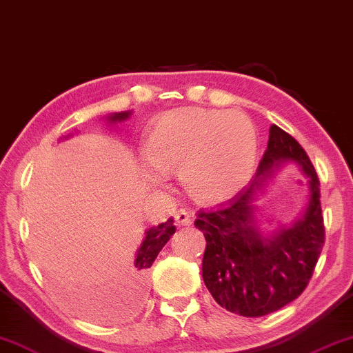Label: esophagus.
Segmentation results:
<instances>
[{
  "mask_svg": "<svg viewBox=\"0 0 353 353\" xmlns=\"http://www.w3.org/2000/svg\"><path fill=\"white\" fill-rule=\"evenodd\" d=\"M175 221H176L178 228H188V226H191V224H192V216L188 210L181 208V210H178L175 213Z\"/></svg>",
  "mask_w": 353,
  "mask_h": 353,
  "instance_id": "1",
  "label": "esophagus"
}]
</instances>
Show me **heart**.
Returning a JSON list of instances; mask_svg holds the SVG:
<instances>
[{"mask_svg": "<svg viewBox=\"0 0 353 353\" xmlns=\"http://www.w3.org/2000/svg\"><path fill=\"white\" fill-rule=\"evenodd\" d=\"M143 154L152 185H164V173L178 170L189 196L214 205L236 197L253 176L256 127L237 110L183 106L151 122Z\"/></svg>", "mask_w": 353, "mask_h": 353, "instance_id": "heart-1", "label": "heart"}]
</instances>
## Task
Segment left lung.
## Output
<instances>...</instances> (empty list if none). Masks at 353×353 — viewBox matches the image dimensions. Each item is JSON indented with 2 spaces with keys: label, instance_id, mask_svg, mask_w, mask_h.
Listing matches in <instances>:
<instances>
[{
  "label": "left lung",
  "instance_id": "8db88e82",
  "mask_svg": "<svg viewBox=\"0 0 353 353\" xmlns=\"http://www.w3.org/2000/svg\"><path fill=\"white\" fill-rule=\"evenodd\" d=\"M291 163L306 178V203L291 223L265 230L267 220L256 202ZM319 186V176L305 151L293 137L272 124L268 150L247 191L234 197L228 207L199 212L194 224L207 240L203 283L221 307L242 316H263L303 293L325 242Z\"/></svg>",
  "mask_w": 353,
  "mask_h": 353
}]
</instances>
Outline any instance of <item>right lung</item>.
<instances>
[{"mask_svg": "<svg viewBox=\"0 0 353 353\" xmlns=\"http://www.w3.org/2000/svg\"><path fill=\"white\" fill-rule=\"evenodd\" d=\"M134 111H119V113H111L103 117L105 125L113 127L119 122H124L129 119ZM74 134L65 135L59 141H65L73 137ZM175 234V226H173V218H168L165 223L157 224V226H151L145 231V237H143L140 247L135 252L134 259V270L130 274V293L129 299L125 303L124 314H130L140 305L143 291H145L146 277H148V269L151 268L157 254L164 245L170 240V237Z\"/></svg>", "mask_w": 353, "mask_h": 353, "instance_id": "right-lung-1", "label": "right lung"}]
</instances>
